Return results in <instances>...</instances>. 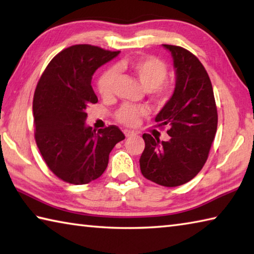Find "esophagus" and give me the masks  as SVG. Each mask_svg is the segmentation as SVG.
<instances>
[{
  "label": "esophagus",
  "mask_w": 254,
  "mask_h": 254,
  "mask_svg": "<svg viewBox=\"0 0 254 254\" xmlns=\"http://www.w3.org/2000/svg\"><path fill=\"white\" fill-rule=\"evenodd\" d=\"M123 132H124V134H126V136H127V137H128V136H133V135H135V133H134V132H133V131H130V130H124Z\"/></svg>",
  "instance_id": "34e87169"
}]
</instances>
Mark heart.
Listing matches in <instances>:
<instances>
[{"label":"heart","mask_w":254,"mask_h":254,"mask_svg":"<svg viewBox=\"0 0 254 254\" xmlns=\"http://www.w3.org/2000/svg\"><path fill=\"white\" fill-rule=\"evenodd\" d=\"M128 71L135 76L148 93L153 98L162 100L169 97L174 92V83L167 78L168 66L163 60L154 56H142L130 59H124L114 66V69H107L98 77L97 91L100 95L109 100L114 94L117 72ZM145 113L142 106L123 104L115 112V120L127 127L135 126L139 119Z\"/></svg>","instance_id":"b5f03b06"}]
</instances>
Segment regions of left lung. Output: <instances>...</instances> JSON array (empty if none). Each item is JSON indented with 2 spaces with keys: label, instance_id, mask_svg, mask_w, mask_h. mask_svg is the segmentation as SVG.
I'll list each match as a JSON object with an SVG mask.
<instances>
[{
  "label": "left lung",
  "instance_id": "left-lung-1",
  "mask_svg": "<svg viewBox=\"0 0 254 254\" xmlns=\"http://www.w3.org/2000/svg\"><path fill=\"white\" fill-rule=\"evenodd\" d=\"M174 58V95L156 118L167 127L168 141L144 133L140 158L143 177L165 187L188 183L203 168L217 130V107L212 83L198 58L179 46L163 45Z\"/></svg>",
  "mask_w": 254,
  "mask_h": 254
}]
</instances>
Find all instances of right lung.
I'll return each instance as SVG.
<instances>
[{"mask_svg": "<svg viewBox=\"0 0 254 254\" xmlns=\"http://www.w3.org/2000/svg\"><path fill=\"white\" fill-rule=\"evenodd\" d=\"M120 51L75 45L51 59L33 95L34 139L55 176L85 185L101 177L114 145L126 139L117 126L97 132L86 127V109L98 102L92 76Z\"/></svg>", "mask_w": 254, "mask_h": 254, "instance_id": "obj_1", "label": "right lung"}]
</instances>
